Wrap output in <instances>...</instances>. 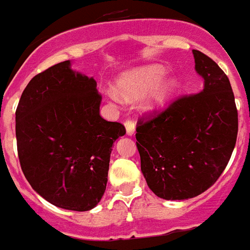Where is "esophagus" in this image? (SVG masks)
I'll list each match as a JSON object with an SVG mask.
<instances>
[{"label":"esophagus","instance_id":"obj_1","mask_svg":"<svg viewBox=\"0 0 250 250\" xmlns=\"http://www.w3.org/2000/svg\"><path fill=\"white\" fill-rule=\"evenodd\" d=\"M125 127H126V134L127 135H133L134 131H135V123L131 119H127L125 121Z\"/></svg>","mask_w":250,"mask_h":250}]
</instances>
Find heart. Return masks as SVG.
Returning a JSON list of instances; mask_svg holds the SVG:
<instances>
[{
    "mask_svg": "<svg viewBox=\"0 0 250 250\" xmlns=\"http://www.w3.org/2000/svg\"><path fill=\"white\" fill-rule=\"evenodd\" d=\"M164 74H166V69L162 65H148V67L127 72L117 80V93L120 95L121 99L126 101H135V100L142 99L149 89H151L163 78ZM176 88L177 81L174 78H169L164 82L158 83L144 102V108L153 110L163 104L173 95ZM108 97L112 101H119V97L114 92L108 93Z\"/></svg>",
    "mask_w": 250,
    "mask_h": 250,
    "instance_id": "obj_1",
    "label": "heart"
}]
</instances>
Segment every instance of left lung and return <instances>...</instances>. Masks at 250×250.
Wrapping results in <instances>:
<instances>
[{
	"label": "left lung",
	"instance_id": "left-lung-1",
	"mask_svg": "<svg viewBox=\"0 0 250 250\" xmlns=\"http://www.w3.org/2000/svg\"><path fill=\"white\" fill-rule=\"evenodd\" d=\"M192 53L204 80L201 91L140 119L136 126L142 172L164 200H187L210 188L228 166L238 135L229 78L208 55Z\"/></svg>",
	"mask_w": 250,
	"mask_h": 250
}]
</instances>
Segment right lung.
Here are the masks:
<instances>
[{
	"mask_svg": "<svg viewBox=\"0 0 250 250\" xmlns=\"http://www.w3.org/2000/svg\"><path fill=\"white\" fill-rule=\"evenodd\" d=\"M96 81L62 62L36 74L16 108V140L27 182L54 206L88 211L106 189L112 146L126 130L102 119Z\"/></svg>",
	"mask_w": 250,
	"mask_h": 250,
	"instance_id": "right-lung-1",
	"label": "right lung"
}]
</instances>
